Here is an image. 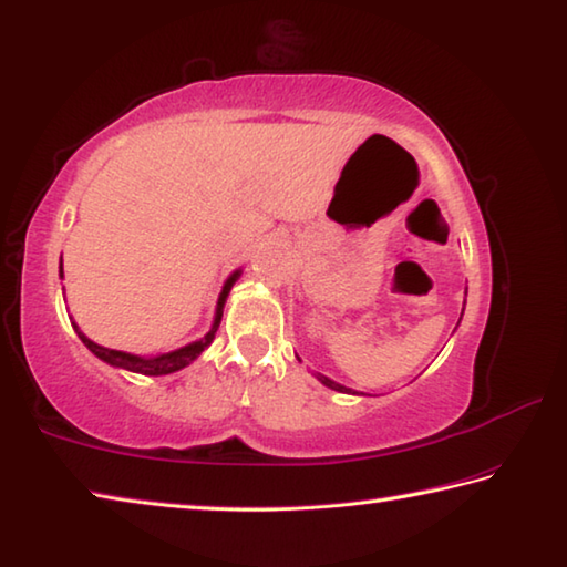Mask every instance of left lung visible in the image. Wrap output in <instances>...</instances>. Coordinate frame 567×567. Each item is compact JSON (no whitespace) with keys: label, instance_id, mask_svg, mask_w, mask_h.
I'll return each mask as SVG.
<instances>
[{"label":"left lung","instance_id":"8db88e82","mask_svg":"<svg viewBox=\"0 0 567 567\" xmlns=\"http://www.w3.org/2000/svg\"><path fill=\"white\" fill-rule=\"evenodd\" d=\"M319 382H321V384H327L329 389H337V392H344V394H357V392H351V389H347V386H341V384H337V382H331L329 377H321V374H319Z\"/></svg>","mask_w":567,"mask_h":567}]
</instances>
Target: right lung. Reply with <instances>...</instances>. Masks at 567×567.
Returning <instances> with one entry per match:
<instances>
[{
    "mask_svg": "<svg viewBox=\"0 0 567 567\" xmlns=\"http://www.w3.org/2000/svg\"><path fill=\"white\" fill-rule=\"evenodd\" d=\"M60 276H62V266H60ZM240 276V271L230 274V278L226 281V286H223V291L218 296V306H216V319H213V327L210 331L206 333V337L193 341V344L183 347V349H175V351H168V354H161V357H135V354H127V351H117V349H105L95 344V341H90L85 333H82L78 327H74V331H78V337L82 339V344H85L92 354H95L97 359L107 361L110 367H120V369H127V371H135V374H147V377H163V374H173V371H178L183 367H188L193 359L200 357V351L210 347V341L216 339V331H218V323H220V317H223V303H226L230 289H234L236 278Z\"/></svg>",
    "mask_w": 567,
    "mask_h": 567,
    "instance_id": "obj_1",
    "label": "right lung"
}]
</instances>
